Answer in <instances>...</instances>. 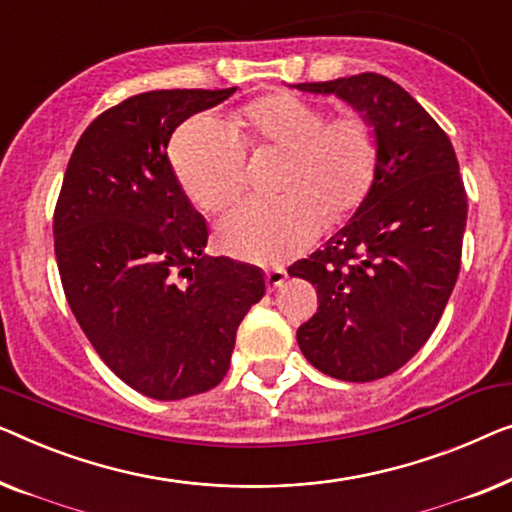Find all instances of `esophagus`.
<instances>
[{
    "mask_svg": "<svg viewBox=\"0 0 512 512\" xmlns=\"http://www.w3.org/2000/svg\"><path fill=\"white\" fill-rule=\"evenodd\" d=\"M287 280V271L283 266H273V269L266 271V285H269V290H276Z\"/></svg>",
    "mask_w": 512,
    "mask_h": 512,
    "instance_id": "1",
    "label": "esophagus"
}]
</instances>
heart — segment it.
Returning a JSON list of instances; mask_svg holds the SVG:
<instances>
[{
    "label": "heart",
    "instance_id": "heart-1",
    "mask_svg": "<svg viewBox=\"0 0 512 512\" xmlns=\"http://www.w3.org/2000/svg\"><path fill=\"white\" fill-rule=\"evenodd\" d=\"M229 126L199 115L178 129L171 164L194 206L220 213L246 190V153H283L280 199L246 201L218 225L225 253L259 264L299 255L320 232L348 218L369 194L378 169V134L364 115L327 118L322 106L290 92L259 97L229 118Z\"/></svg>",
    "mask_w": 512,
    "mask_h": 512
}]
</instances>
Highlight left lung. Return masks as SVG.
Wrapping results in <instances>:
<instances>
[{"label":"left lung","instance_id":"left-lung-1","mask_svg":"<svg viewBox=\"0 0 512 512\" xmlns=\"http://www.w3.org/2000/svg\"><path fill=\"white\" fill-rule=\"evenodd\" d=\"M336 95L378 134L366 199L325 248L287 273L318 290V313L297 329L315 369L369 383L401 369L427 343L462 262L466 192L455 148L438 122L387 76L299 83Z\"/></svg>","mask_w":512,"mask_h":512}]
</instances>
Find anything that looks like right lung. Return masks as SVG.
<instances>
[{
  "label": "right lung",
  "mask_w": 512,
  "mask_h": 512,
  "mask_svg": "<svg viewBox=\"0 0 512 512\" xmlns=\"http://www.w3.org/2000/svg\"><path fill=\"white\" fill-rule=\"evenodd\" d=\"M227 90H153L90 122L64 171L53 236L71 313L132 390L176 401L225 378L236 329L264 297L253 264L204 255V215L167 146Z\"/></svg>",
  "instance_id": "right-lung-1"
}]
</instances>
